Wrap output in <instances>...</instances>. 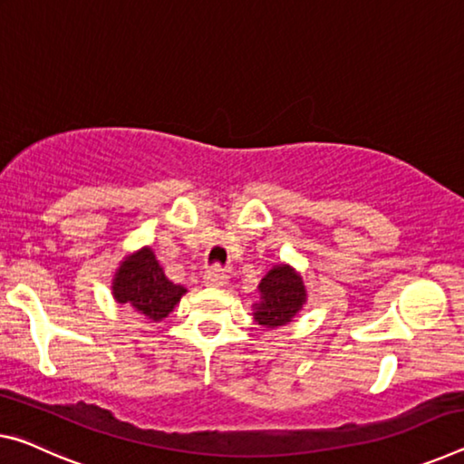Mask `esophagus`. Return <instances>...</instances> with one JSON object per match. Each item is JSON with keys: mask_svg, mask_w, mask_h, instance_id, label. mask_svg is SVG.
<instances>
[{"mask_svg": "<svg viewBox=\"0 0 464 464\" xmlns=\"http://www.w3.org/2000/svg\"><path fill=\"white\" fill-rule=\"evenodd\" d=\"M204 285H208V286H223V285H227V275L223 272V268L206 270Z\"/></svg>", "mask_w": 464, "mask_h": 464, "instance_id": "obj_1", "label": "esophagus"}]
</instances>
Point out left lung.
Segmentation results:
<instances>
[{"mask_svg": "<svg viewBox=\"0 0 464 464\" xmlns=\"http://www.w3.org/2000/svg\"><path fill=\"white\" fill-rule=\"evenodd\" d=\"M260 301H256L254 322L262 328H281L299 315L307 301L304 278L291 264L272 266L258 285Z\"/></svg>", "mask_w": 464, "mask_h": 464, "instance_id": "left-lung-1", "label": "left lung"}]
</instances>
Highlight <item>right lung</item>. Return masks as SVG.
Wrapping results in <instances>:
<instances>
[{"label":"right lung","mask_w":464,"mask_h":464,"mask_svg":"<svg viewBox=\"0 0 464 464\" xmlns=\"http://www.w3.org/2000/svg\"><path fill=\"white\" fill-rule=\"evenodd\" d=\"M186 293V286L169 281L150 246L128 254L111 281V295L117 304L134 310L149 324L167 318Z\"/></svg>","instance_id":"obj_1"}]
</instances>
